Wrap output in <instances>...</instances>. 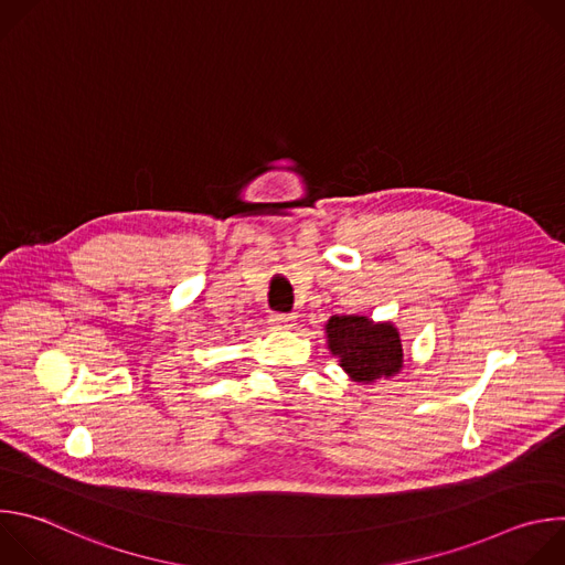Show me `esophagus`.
Returning <instances> with one entry per match:
<instances>
[{"label": "esophagus", "mask_w": 565, "mask_h": 565, "mask_svg": "<svg viewBox=\"0 0 565 565\" xmlns=\"http://www.w3.org/2000/svg\"><path fill=\"white\" fill-rule=\"evenodd\" d=\"M295 327V315H270V329L290 331Z\"/></svg>", "instance_id": "obj_1"}]
</instances>
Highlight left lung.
<instances>
[{"label":"left lung","instance_id":"1","mask_svg":"<svg viewBox=\"0 0 565 565\" xmlns=\"http://www.w3.org/2000/svg\"><path fill=\"white\" fill-rule=\"evenodd\" d=\"M324 331L331 355L338 358L353 382L371 384L402 371L405 353L393 321H373L366 315H333Z\"/></svg>","mask_w":565,"mask_h":565}]
</instances>
